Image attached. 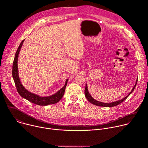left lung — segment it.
<instances>
[{"instance_id":"1","label":"left lung","mask_w":148,"mask_h":148,"mask_svg":"<svg viewBox=\"0 0 148 148\" xmlns=\"http://www.w3.org/2000/svg\"><path fill=\"white\" fill-rule=\"evenodd\" d=\"M137 81H138V79L136 80V84L135 86L134 87L133 89L132 90V91L130 92V93L126 96V97L123 98V99H121V100H118L117 101H115V102H111V103H103V102H99V101H96L95 99H94L91 96V95L90 94V93L88 92V88H87V84H86V88H85V92H84V93H85V95L87 98V99L92 104L94 105H97V106H99V107H114V106H116V105H119V103H121V102H122L123 101H125L126 98H128V97L133 92V91L134 90L135 87H136V85L137 84Z\"/></svg>"}]
</instances>
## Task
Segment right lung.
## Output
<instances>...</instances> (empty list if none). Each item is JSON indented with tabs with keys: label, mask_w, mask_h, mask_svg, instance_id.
<instances>
[{
	"label": "right lung",
	"mask_w": 148,
	"mask_h": 148,
	"mask_svg": "<svg viewBox=\"0 0 148 148\" xmlns=\"http://www.w3.org/2000/svg\"><path fill=\"white\" fill-rule=\"evenodd\" d=\"M23 40L21 43L20 44L17 51L16 53L14 58L13 62V67H12V75L13 78L15 83V86L17 89V91L18 93L20 94L21 97L26 99L27 100L29 101L30 102L34 103V104L38 105H42V106H45V105H50L56 103L57 102H58L64 95L66 87L67 86V84L68 81V79L66 81L65 86L63 87L61 89H60L57 92H56L55 94L46 97H41L38 95H37L36 94H34L33 93H31L29 92L25 88V87L22 86V84H21V82L20 81V79L18 75V68H17V59L18 54L20 50L21 47L22 46V45L24 42Z\"/></svg>",
	"instance_id": "obj_1"
}]
</instances>
